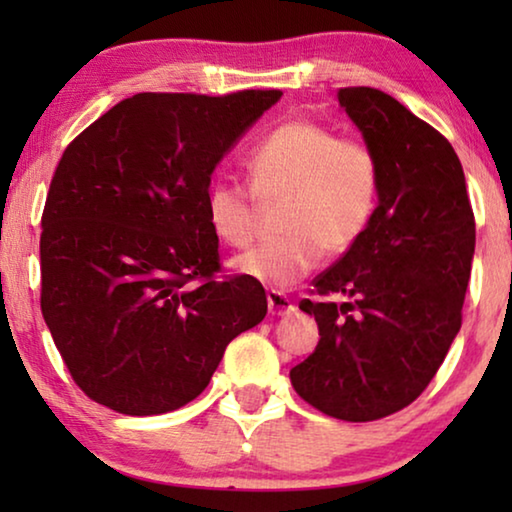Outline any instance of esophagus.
I'll return each instance as SVG.
<instances>
[{"mask_svg":"<svg viewBox=\"0 0 512 512\" xmlns=\"http://www.w3.org/2000/svg\"><path fill=\"white\" fill-rule=\"evenodd\" d=\"M268 310L270 314H277V317H284V314H291L296 310V305L291 303L289 296H284L282 291L270 289L268 291Z\"/></svg>","mask_w":512,"mask_h":512,"instance_id":"1","label":"esophagus"}]
</instances>
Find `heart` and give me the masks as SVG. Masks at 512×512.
I'll list each match as a JSON object with an SVG mask.
<instances>
[{
  "label": "heart",
  "mask_w": 512,
  "mask_h": 512,
  "mask_svg": "<svg viewBox=\"0 0 512 512\" xmlns=\"http://www.w3.org/2000/svg\"><path fill=\"white\" fill-rule=\"evenodd\" d=\"M244 170L249 191L230 181L207 188V221L230 247H249L256 237V200L282 202V240L233 261L240 275L270 289L300 282L321 254H347L366 235L380 205L382 165L373 146L338 137L307 118L272 128L249 151Z\"/></svg>",
  "instance_id": "1"
}]
</instances>
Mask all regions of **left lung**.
<instances>
[{
    "label": "left lung",
    "instance_id": "1",
    "mask_svg": "<svg viewBox=\"0 0 512 512\" xmlns=\"http://www.w3.org/2000/svg\"><path fill=\"white\" fill-rule=\"evenodd\" d=\"M338 100L380 158V205L359 244L300 300L321 338L291 384L328 417L373 422L429 387L459 333L475 216L457 153L436 128L377 88H340Z\"/></svg>",
    "mask_w": 512,
    "mask_h": 512
}]
</instances>
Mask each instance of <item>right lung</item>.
Instances as JSON below:
<instances>
[{
    "label": "right lung",
    "instance_id": "1",
    "mask_svg": "<svg viewBox=\"0 0 512 512\" xmlns=\"http://www.w3.org/2000/svg\"><path fill=\"white\" fill-rule=\"evenodd\" d=\"M279 97L137 93L62 153L41 214V314L95 403L179 410L263 321V286L221 268L205 198L223 153Z\"/></svg>",
    "mask_w": 512,
    "mask_h": 512
}]
</instances>
